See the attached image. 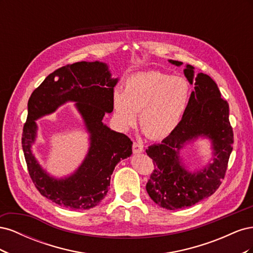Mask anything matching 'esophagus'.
<instances>
[{
  "label": "esophagus",
  "mask_w": 253,
  "mask_h": 253,
  "mask_svg": "<svg viewBox=\"0 0 253 253\" xmlns=\"http://www.w3.org/2000/svg\"><path fill=\"white\" fill-rule=\"evenodd\" d=\"M143 152V145L139 142H134L133 143V153L134 154H140Z\"/></svg>",
  "instance_id": "obj_1"
}]
</instances>
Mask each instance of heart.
Returning <instances> with one entry per match:
<instances>
[{"label":"heart","mask_w":253,"mask_h":253,"mask_svg":"<svg viewBox=\"0 0 253 253\" xmlns=\"http://www.w3.org/2000/svg\"><path fill=\"white\" fill-rule=\"evenodd\" d=\"M188 83L159 72L136 74L125 82V91L116 88L112 97L115 116L125 129L139 126L151 139H162L177 127L186 110Z\"/></svg>","instance_id":"b5f03b06"}]
</instances>
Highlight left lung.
Wrapping results in <instances>:
<instances>
[{
    "label": "left lung",
    "mask_w": 253,
    "mask_h": 253,
    "mask_svg": "<svg viewBox=\"0 0 253 253\" xmlns=\"http://www.w3.org/2000/svg\"><path fill=\"white\" fill-rule=\"evenodd\" d=\"M169 63L182 64L174 60ZM183 74L194 90L182 118L172 134L145 151L155 168L145 189L153 202L168 210L187 208L215 192L225 177L233 145L229 105L220 98L217 84L206 74L195 76L190 64ZM198 138L211 141L212 157L202 169L190 171L180 152Z\"/></svg>",
    "instance_id": "left-lung-1"
}]
</instances>
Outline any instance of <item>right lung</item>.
Masks as SVG:
<instances>
[{
  "label": "right lung",
  "instance_id": "obj_1",
  "mask_svg": "<svg viewBox=\"0 0 253 253\" xmlns=\"http://www.w3.org/2000/svg\"><path fill=\"white\" fill-rule=\"evenodd\" d=\"M118 81L119 78L112 77L106 63L81 61L48 75L29 98L22 134L28 172L39 192L61 207L72 210L94 208L108 193L115 167L132 155L131 139L102 121L106 113L113 112L112 97ZM67 102H75L89 134L90 147L78 169L58 179L42 169L32 152L37 136L35 120Z\"/></svg>",
  "mask_w": 253,
  "mask_h": 253
}]
</instances>
